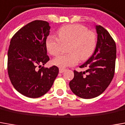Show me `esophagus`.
Here are the masks:
<instances>
[{"label":"esophagus","mask_w":125,"mask_h":125,"mask_svg":"<svg viewBox=\"0 0 125 125\" xmlns=\"http://www.w3.org/2000/svg\"><path fill=\"white\" fill-rule=\"evenodd\" d=\"M65 70L63 68H60L59 69V72H60V73H63V72L65 71Z\"/></svg>","instance_id":"1"}]
</instances>
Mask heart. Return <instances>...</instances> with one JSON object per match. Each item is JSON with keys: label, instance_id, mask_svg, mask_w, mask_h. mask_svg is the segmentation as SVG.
Wrapping results in <instances>:
<instances>
[{"label": "heart", "instance_id": "b5f03b06", "mask_svg": "<svg viewBox=\"0 0 125 125\" xmlns=\"http://www.w3.org/2000/svg\"><path fill=\"white\" fill-rule=\"evenodd\" d=\"M58 38L53 35L48 36L45 46L51 55L60 53L62 44L70 43L66 55H60L52 60V63L63 68L77 64L79 60L89 59L97 46V36L94 32L89 31L85 26L70 24L61 28L57 32Z\"/></svg>", "mask_w": 125, "mask_h": 125}]
</instances>
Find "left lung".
<instances>
[{"label": "left lung", "instance_id": "obj_1", "mask_svg": "<svg viewBox=\"0 0 125 125\" xmlns=\"http://www.w3.org/2000/svg\"><path fill=\"white\" fill-rule=\"evenodd\" d=\"M97 46L92 56L80 66L86 72L74 70V76L69 85L76 95L91 99L101 95L114 77L116 58V43L110 34L101 26H96ZM87 72V74L84 75Z\"/></svg>", "mask_w": 125, "mask_h": 125}]
</instances>
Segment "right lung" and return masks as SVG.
<instances>
[{
    "label": "right lung",
    "instance_id": "obj_1",
    "mask_svg": "<svg viewBox=\"0 0 125 125\" xmlns=\"http://www.w3.org/2000/svg\"><path fill=\"white\" fill-rule=\"evenodd\" d=\"M50 28L47 21H33L18 30L10 42L8 74L14 88L28 97L37 98L47 93L59 73L55 65L42 66L49 61L45 41Z\"/></svg>",
    "mask_w": 125,
    "mask_h": 125
}]
</instances>
